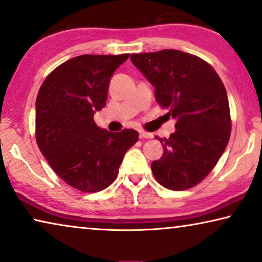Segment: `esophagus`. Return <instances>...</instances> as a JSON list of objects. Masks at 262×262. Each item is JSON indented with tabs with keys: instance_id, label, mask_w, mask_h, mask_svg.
Masks as SVG:
<instances>
[{
	"instance_id": "1",
	"label": "esophagus",
	"mask_w": 262,
	"mask_h": 262,
	"mask_svg": "<svg viewBox=\"0 0 262 262\" xmlns=\"http://www.w3.org/2000/svg\"><path fill=\"white\" fill-rule=\"evenodd\" d=\"M139 134H140V139H150L153 136L150 133H147L145 130H139Z\"/></svg>"
}]
</instances>
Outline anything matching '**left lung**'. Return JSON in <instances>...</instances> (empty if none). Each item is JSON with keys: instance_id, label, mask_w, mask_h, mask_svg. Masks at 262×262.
Returning a JSON list of instances; mask_svg holds the SVG:
<instances>
[{"instance_id": "1", "label": "left lung", "mask_w": 262, "mask_h": 262, "mask_svg": "<svg viewBox=\"0 0 262 262\" xmlns=\"http://www.w3.org/2000/svg\"><path fill=\"white\" fill-rule=\"evenodd\" d=\"M130 60L154 86L156 101L168 108L176 132L163 143L164 153L150 164L160 185L187 190L215 167L230 138L226 88L203 59L178 50L132 54Z\"/></svg>"}]
</instances>
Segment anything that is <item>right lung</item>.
I'll return each mask as SVG.
<instances>
[{
	"label": "right lung",
	"instance_id": "add662e5",
	"mask_svg": "<svg viewBox=\"0 0 262 262\" xmlns=\"http://www.w3.org/2000/svg\"><path fill=\"white\" fill-rule=\"evenodd\" d=\"M129 54L75 57L53 70L35 102V136L47 163L70 186L97 192L116 179L124 154L139 140L134 129L99 128L113 73Z\"/></svg>",
	"mask_w": 262,
	"mask_h": 262
}]
</instances>
